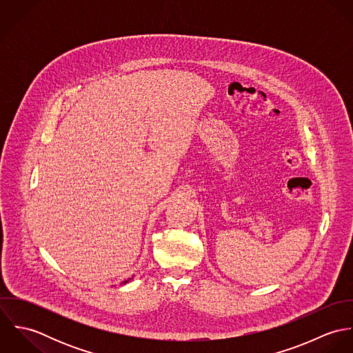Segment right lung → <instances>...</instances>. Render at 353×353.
Instances as JSON below:
<instances>
[{"mask_svg": "<svg viewBox=\"0 0 353 353\" xmlns=\"http://www.w3.org/2000/svg\"><path fill=\"white\" fill-rule=\"evenodd\" d=\"M129 280H130V279H129ZM129 280H126V281H123V284H125V283H128V281H129Z\"/></svg>", "mask_w": 353, "mask_h": 353, "instance_id": "right-lung-1", "label": "right lung"}]
</instances>
